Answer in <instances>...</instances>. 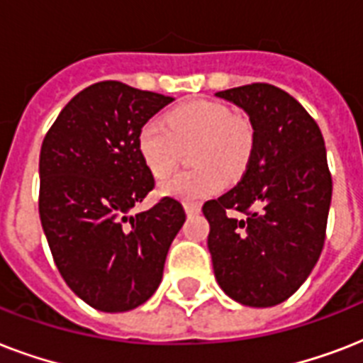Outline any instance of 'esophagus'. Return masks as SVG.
<instances>
[{"instance_id": "esophagus-1", "label": "esophagus", "mask_w": 363, "mask_h": 363, "mask_svg": "<svg viewBox=\"0 0 363 363\" xmlns=\"http://www.w3.org/2000/svg\"><path fill=\"white\" fill-rule=\"evenodd\" d=\"M184 211H186V215H198L199 211H201V207H199V203L186 201V203H184Z\"/></svg>"}]
</instances>
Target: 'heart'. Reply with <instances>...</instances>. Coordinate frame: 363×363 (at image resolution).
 Segmentation results:
<instances>
[{
    "label": "heart",
    "mask_w": 363,
    "mask_h": 363,
    "mask_svg": "<svg viewBox=\"0 0 363 363\" xmlns=\"http://www.w3.org/2000/svg\"><path fill=\"white\" fill-rule=\"evenodd\" d=\"M165 124L147 121L137 131V150L156 179L175 171L181 148L194 145L190 162L198 167L179 173L162 184V192L184 201L211 198L238 181L254 152V130L226 105L192 99L165 115Z\"/></svg>",
    "instance_id": "heart-1"
}]
</instances>
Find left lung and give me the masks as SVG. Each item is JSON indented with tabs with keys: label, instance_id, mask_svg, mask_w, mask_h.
Segmentation results:
<instances>
[{
	"label": "left lung",
	"instance_id": "obj_1",
	"mask_svg": "<svg viewBox=\"0 0 363 363\" xmlns=\"http://www.w3.org/2000/svg\"><path fill=\"white\" fill-rule=\"evenodd\" d=\"M216 98L247 113L254 152L238 186L203 205L213 269L232 299L273 307L303 284L324 247L332 203L324 137L301 104L273 84L230 88Z\"/></svg>",
	"mask_w": 363,
	"mask_h": 363
}]
</instances>
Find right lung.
<instances>
[{
	"label": "right lung",
	"mask_w": 363,
	"mask_h": 363,
	"mask_svg": "<svg viewBox=\"0 0 363 363\" xmlns=\"http://www.w3.org/2000/svg\"><path fill=\"white\" fill-rule=\"evenodd\" d=\"M171 101L124 82H96L65 105L43 139V232L67 286L104 313L135 309L156 292L186 220L173 198L130 215L154 188L137 131Z\"/></svg>",
	"instance_id": "add662e5"
}]
</instances>
